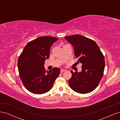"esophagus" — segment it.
Segmentation results:
<instances>
[{
    "mask_svg": "<svg viewBox=\"0 0 120 120\" xmlns=\"http://www.w3.org/2000/svg\"><path fill=\"white\" fill-rule=\"evenodd\" d=\"M66 71V70H64V69H61V70H60V72H61V73H63V72Z\"/></svg>",
    "mask_w": 120,
    "mask_h": 120,
    "instance_id": "obj_1",
    "label": "esophagus"
}]
</instances>
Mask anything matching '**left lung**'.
<instances>
[{
  "instance_id": "8db88e82",
  "label": "left lung",
  "mask_w": 120,
  "mask_h": 120,
  "mask_svg": "<svg viewBox=\"0 0 120 120\" xmlns=\"http://www.w3.org/2000/svg\"><path fill=\"white\" fill-rule=\"evenodd\" d=\"M65 39L74 47L78 63L82 64L81 72L71 71L68 80L71 88L79 94L92 92L99 85L104 74L105 57L93 40L79 34L68 36Z\"/></svg>"
}]
</instances>
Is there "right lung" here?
Segmentation results:
<instances>
[{"mask_svg": "<svg viewBox=\"0 0 120 120\" xmlns=\"http://www.w3.org/2000/svg\"><path fill=\"white\" fill-rule=\"evenodd\" d=\"M57 38L45 36L29 42L19 57L17 63L19 77L28 91L42 94L52 89L60 74V68L46 71L45 61L49 57L50 46Z\"/></svg>", "mask_w": 120, "mask_h": 120, "instance_id": "add662e5", "label": "right lung"}]
</instances>
